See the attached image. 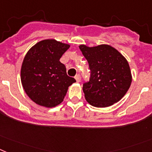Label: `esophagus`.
I'll list each match as a JSON object with an SVG mask.
<instances>
[{
  "instance_id": "obj_1",
  "label": "esophagus",
  "mask_w": 152,
  "mask_h": 152,
  "mask_svg": "<svg viewBox=\"0 0 152 152\" xmlns=\"http://www.w3.org/2000/svg\"><path fill=\"white\" fill-rule=\"evenodd\" d=\"M75 79H76V82L77 83H80V80H81V76H80V75H76V76H75Z\"/></svg>"
}]
</instances>
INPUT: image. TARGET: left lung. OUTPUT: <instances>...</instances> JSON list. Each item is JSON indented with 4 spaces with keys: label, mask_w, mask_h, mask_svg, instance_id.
<instances>
[{
    "label": "left lung",
    "mask_w": 152,
    "mask_h": 152,
    "mask_svg": "<svg viewBox=\"0 0 152 152\" xmlns=\"http://www.w3.org/2000/svg\"><path fill=\"white\" fill-rule=\"evenodd\" d=\"M79 47L90 69V80L83 86L86 101L96 107H107L121 100L132 81L127 59L109 45Z\"/></svg>",
    "instance_id": "obj_1"
}]
</instances>
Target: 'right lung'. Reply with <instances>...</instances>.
<instances>
[{"mask_svg": "<svg viewBox=\"0 0 152 152\" xmlns=\"http://www.w3.org/2000/svg\"><path fill=\"white\" fill-rule=\"evenodd\" d=\"M69 47L55 39H45L36 43L25 55L21 69V84L35 104L45 107L60 104L69 86L76 82L59 61Z\"/></svg>", "mask_w": 152, "mask_h": 152, "instance_id": "right-lung-1", "label": "right lung"}]
</instances>
